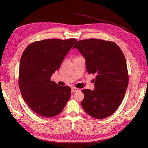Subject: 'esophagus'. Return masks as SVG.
<instances>
[{
  "label": "esophagus",
  "instance_id": "1",
  "mask_svg": "<svg viewBox=\"0 0 148 148\" xmlns=\"http://www.w3.org/2000/svg\"><path fill=\"white\" fill-rule=\"evenodd\" d=\"M79 90V89L78 88H74V87H73L72 88V92H77Z\"/></svg>",
  "mask_w": 148,
  "mask_h": 148
}]
</instances>
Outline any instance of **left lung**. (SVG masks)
<instances>
[{"mask_svg":"<svg viewBox=\"0 0 148 148\" xmlns=\"http://www.w3.org/2000/svg\"><path fill=\"white\" fill-rule=\"evenodd\" d=\"M77 48L86 60L89 74H96L95 89H83L81 103L92 117L104 119L120 106L128 84V74L124 54L114 42L91 38L77 41Z\"/></svg>","mask_w":148,"mask_h":148,"instance_id":"1","label":"left lung"}]
</instances>
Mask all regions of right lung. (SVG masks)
I'll return each mask as SVG.
<instances>
[{"mask_svg": "<svg viewBox=\"0 0 148 148\" xmlns=\"http://www.w3.org/2000/svg\"><path fill=\"white\" fill-rule=\"evenodd\" d=\"M76 41L74 38L38 41L29 44L23 52L19 88L23 99L38 115L45 118L57 116L69 99L71 88L59 86L50 78Z\"/></svg>", "mask_w": 148, "mask_h": 148, "instance_id": "1", "label": "right lung"}]
</instances>
